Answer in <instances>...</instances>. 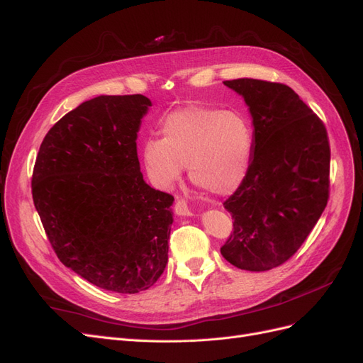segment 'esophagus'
I'll return each instance as SVG.
<instances>
[{"instance_id":"1","label":"esophagus","mask_w":363,"mask_h":363,"mask_svg":"<svg viewBox=\"0 0 363 363\" xmlns=\"http://www.w3.org/2000/svg\"><path fill=\"white\" fill-rule=\"evenodd\" d=\"M175 213L179 216H191L192 211L183 199H177V201H175Z\"/></svg>"}]
</instances>
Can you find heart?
Segmentation results:
<instances>
[{"instance_id":"obj_1","label":"heart","mask_w":363,"mask_h":363,"mask_svg":"<svg viewBox=\"0 0 363 363\" xmlns=\"http://www.w3.org/2000/svg\"><path fill=\"white\" fill-rule=\"evenodd\" d=\"M162 139H148L144 163L150 179L168 189L189 168L192 183L225 195L244 182L255 147L250 121L239 112L189 106L163 119Z\"/></svg>"}]
</instances>
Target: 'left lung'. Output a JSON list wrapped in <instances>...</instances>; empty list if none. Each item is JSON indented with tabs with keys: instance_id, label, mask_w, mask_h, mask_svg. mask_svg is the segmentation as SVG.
<instances>
[{
	"instance_id": "obj_1",
	"label": "left lung",
	"mask_w": 363,
	"mask_h": 363,
	"mask_svg": "<svg viewBox=\"0 0 363 363\" xmlns=\"http://www.w3.org/2000/svg\"><path fill=\"white\" fill-rule=\"evenodd\" d=\"M224 84L244 96L255 147L244 182L224 201L233 232L221 255L239 269L268 271L295 255L327 206V130L286 84L256 79Z\"/></svg>"
}]
</instances>
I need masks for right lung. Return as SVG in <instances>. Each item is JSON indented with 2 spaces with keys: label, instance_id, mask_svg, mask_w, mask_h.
Returning <instances> with one entry per match:
<instances>
[{
  "label": "right lung",
  "instance_id": "add662e5",
  "mask_svg": "<svg viewBox=\"0 0 363 363\" xmlns=\"http://www.w3.org/2000/svg\"><path fill=\"white\" fill-rule=\"evenodd\" d=\"M150 106L140 94L82 103L43 138L31 177L59 260L118 294L151 288L168 263L174 196L144 182L136 150Z\"/></svg>",
  "mask_w": 363,
  "mask_h": 363
}]
</instances>
